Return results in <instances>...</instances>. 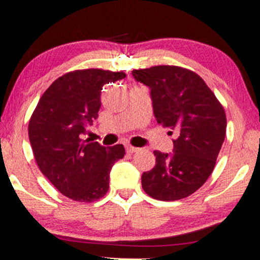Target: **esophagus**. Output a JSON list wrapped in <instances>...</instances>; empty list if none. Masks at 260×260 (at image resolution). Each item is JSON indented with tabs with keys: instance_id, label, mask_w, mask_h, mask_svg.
<instances>
[{
	"instance_id": "34e87169",
	"label": "esophagus",
	"mask_w": 260,
	"mask_h": 260,
	"mask_svg": "<svg viewBox=\"0 0 260 260\" xmlns=\"http://www.w3.org/2000/svg\"><path fill=\"white\" fill-rule=\"evenodd\" d=\"M126 150H127L128 153H136V152H138V151H139L138 147H134V146H131V145H127Z\"/></svg>"
}]
</instances>
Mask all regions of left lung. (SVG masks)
Wrapping results in <instances>:
<instances>
[{"label": "left lung", "instance_id": "obj_1", "mask_svg": "<svg viewBox=\"0 0 260 260\" xmlns=\"http://www.w3.org/2000/svg\"><path fill=\"white\" fill-rule=\"evenodd\" d=\"M132 75L150 88L157 122L176 134L173 152L153 151L156 166L141 175L143 189L163 202L186 198L205 183L215 168L225 137L224 109L192 71L154 66L133 71Z\"/></svg>", "mask_w": 260, "mask_h": 260}]
</instances>
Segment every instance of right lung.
<instances>
[{
	"instance_id": "add662e5",
	"label": "right lung",
	"mask_w": 260,
	"mask_h": 260,
	"mask_svg": "<svg viewBox=\"0 0 260 260\" xmlns=\"http://www.w3.org/2000/svg\"><path fill=\"white\" fill-rule=\"evenodd\" d=\"M122 72L80 70L62 75L43 93L28 123L36 162L47 179L68 198L91 203L109 189L111 167L123 158L121 144L111 147L84 140L98 117L106 84Z\"/></svg>"
}]
</instances>
